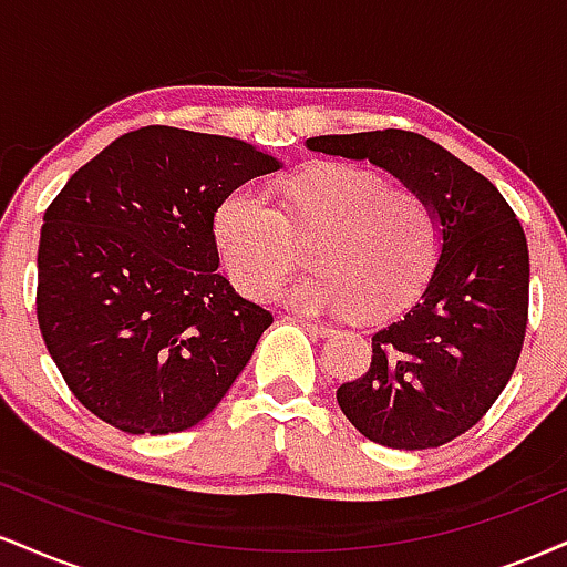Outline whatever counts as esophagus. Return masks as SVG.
<instances>
[{
  "label": "esophagus",
  "instance_id": "34e87169",
  "mask_svg": "<svg viewBox=\"0 0 567 567\" xmlns=\"http://www.w3.org/2000/svg\"><path fill=\"white\" fill-rule=\"evenodd\" d=\"M292 322L301 324L306 333H311V336H320L322 338V336L333 333V328H328V324H322V322H311V320H292Z\"/></svg>",
  "mask_w": 567,
  "mask_h": 567
}]
</instances>
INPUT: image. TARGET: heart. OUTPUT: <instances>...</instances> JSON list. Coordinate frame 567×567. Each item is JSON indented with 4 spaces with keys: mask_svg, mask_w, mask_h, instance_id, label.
I'll return each instance as SVG.
<instances>
[{
    "mask_svg": "<svg viewBox=\"0 0 567 567\" xmlns=\"http://www.w3.org/2000/svg\"><path fill=\"white\" fill-rule=\"evenodd\" d=\"M279 210L264 194L237 188L216 210V243L239 290L261 298L296 261L292 237H309L311 269L279 285L301 311H354L383 320L432 279L442 226L432 202L347 162H320L279 186Z\"/></svg>",
    "mask_w": 567,
    "mask_h": 567,
    "instance_id": "heart-1",
    "label": "heart"
}]
</instances>
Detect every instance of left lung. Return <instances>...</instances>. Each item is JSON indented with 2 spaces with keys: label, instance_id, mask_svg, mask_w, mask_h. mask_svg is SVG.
I'll list each match as a JSON object with an SVG mask.
<instances>
[{
  "label": "left lung",
  "instance_id": "1",
  "mask_svg": "<svg viewBox=\"0 0 567 567\" xmlns=\"http://www.w3.org/2000/svg\"><path fill=\"white\" fill-rule=\"evenodd\" d=\"M306 148L368 159L437 210L442 252L421 301L373 336L368 373L336 400L379 445H445L483 419L517 368L530 285L523 226L485 175L419 133L320 135Z\"/></svg>",
  "mask_w": 567,
  "mask_h": 567
}]
</instances>
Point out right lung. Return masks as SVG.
<instances>
[{
  "mask_svg": "<svg viewBox=\"0 0 567 567\" xmlns=\"http://www.w3.org/2000/svg\"><path fill=\"white\" fill-rule=\"evenodd\" d=\"M279 159L148 125L82 165L44 213L37 320L63 381L127 434H173L224 400L275 322L218 271V205Z\"/></svg>",
  "mask_w": 567,
  "mask_h": 567,
  "instance_id": "obj_1",
  "label": "right lung"
}]
</instances>
